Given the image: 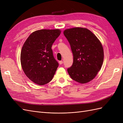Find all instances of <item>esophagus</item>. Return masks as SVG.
<instances>
[{
    "label": "esophagus",
    "instance_id": "34e87169",
    "mask_svg": "<svg viewBox=\"0 0 123 123\" xmlns=\"http://www.w3.org/2000/svg\"><path fill=\"white\" fill-rule=\"evenodd\" d=\"M62 63H63V62H62V61H59V64H60V65H62Z\"/></svg>",
    "mask_w": 123,
    "mask_h": 123
}]
</instances>
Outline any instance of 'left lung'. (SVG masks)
<instances>
[{
    "mask_svg": "<svg viewBox=\"0 0 123 123\" xmlns=\"http://www.w3.org/2000/svg\"><path fill=\"white\" fill-rule=\"evenodd\" d=\"M64 34L73 55V65L67 69L69 75L79 83L89 82L95 77L103 65L104 54L101 43L85 28L66 29Z\"/></svg>",
    "mask_w": 123,
    "mask_h": 123,
    "instance_id": "left-lung-1",
    "label": "left lung"
}]
</instances>
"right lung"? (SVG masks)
I'll return each instance as SVG.
<instances>
[{
  "mask_svg": "<svg viewBox=\"0 0 123 123\" xmlns=\"http://www.w3.org/2000/svg\"><path fill=\"white\" fill-rule=\"evenodd\" d=\"M59 29H42L32 33L22 47L20 62L25 74L33 83L45 85L52 80L58 66L51 49L61 34Z\"/></svg>",
  "mask_w": 123,
  "mask_h": 123,
  "instance_id": "obj_1",
  "label": "right lung"
}]
</instances>
